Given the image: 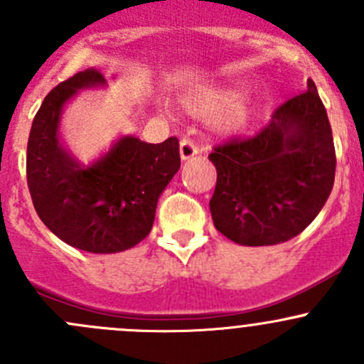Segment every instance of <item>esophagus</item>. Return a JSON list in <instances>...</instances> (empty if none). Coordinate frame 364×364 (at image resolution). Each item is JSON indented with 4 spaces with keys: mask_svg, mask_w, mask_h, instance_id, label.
<instances>
[{
    "mask_svg": "<svg viewBox=\"0 0 364 364\" xmlns=\"http://www.w3.org/2000/svg\"><path fill=\"white\" fill-rule=\"evenodd\" d=\"M197 153H199V148H197L196 142L188 137H183L181 142H179V155H181V159L188 160L196 156Z\"/></svg>",
    "mask_w": 364,
    "mask_h": 364,
    "instance_id": "esophagus-1",
    "label": "esophagus"
}]
</instances>
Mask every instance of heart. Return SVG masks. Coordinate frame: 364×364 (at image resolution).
I'll return each mask as SVG.
<instances>
[{
	"label": "heart",
	"mask_w": 364,
	"mask_h": 364,
	"mask_svg": "<svg viewBox=\"0 0 364 364\" xmlns=\"http://www.w3.org/2000/svg\"><path fill=\"white\" fill-rule=\"evenodd\" d=\"M237 97H240V87H215L190 98L186 102V109L196 116H209L222 110L216 117V127L225 134H232L247 127L252 112L250 100L241 97L236 101Z\"/></svg>",
	"instance_id": "b5f03b06"
}]
</instances>
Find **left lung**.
Instances as JSON below:
<instances>
[{
	"instance_id": "obj_1",
	"label": "left lung",
	"mask_w": 364,
	"mask_h": 364,
	"mask_svg": "<svg viewBox=\"0 0 364 364\" xmlns=\"http://www.w3.org/2000/svg\"><path fill=\"white\" fill-rule=\"evenodd\" d=\"M209 160L216 167L209 209L223 236L267 247L303 232L328 200L336 168L331 124L314 80L259 134L216 146Z\"/></svg>"
}]
</instances>
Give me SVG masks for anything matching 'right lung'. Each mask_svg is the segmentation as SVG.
Returning a JSON list of instances; mask_svg holds the SVG:
<instances>
[{
    "label": "right lung",
    "mask_w": 364,
    "mask_h": 364,
    "mask_svg": "<svg viewBox=\"0 0 364 364\" xmlns=\"http://www.w3.org/2000/svg\"><path fill=\"white\" fill-rule=\"evenodd\" d=\"M105 84L87 68L58 84L40 105L28 139L26 176L40 220L61 241L90 253H116L151 232L160 193L179 171V141L121 137L90 167L60 142L63 105L82 87Z\"/></svg>",
    "instance_id": "add662e5"
}]
</instances>
